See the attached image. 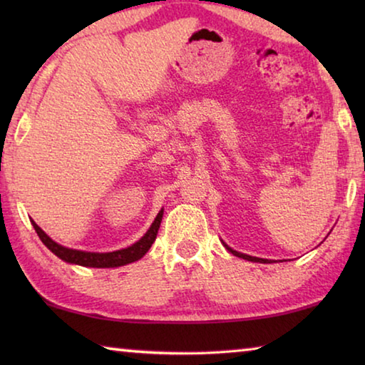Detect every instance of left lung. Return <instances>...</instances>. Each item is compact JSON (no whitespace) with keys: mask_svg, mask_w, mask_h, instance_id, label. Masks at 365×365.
<instances>
[{"mask_svg":"<svg viewBox=\"0 0 365 365\" xmlns=\"http://www.w3.org/2000/svg\"><path fill=\"white\" fill-rule=\"evenodd\" d=\"M224 246L225 248L232 252V255H235V256H238V257H243V259H246V261H252V262H272V261H269V259H261V257H252V256H248V255H243V252H238V251H233L230 246H227L225 243H224Z\"/></svg>","mask_w":365,"mask_h":365,"instance_id":"obj_1","label":"left lung"}]
</instances>
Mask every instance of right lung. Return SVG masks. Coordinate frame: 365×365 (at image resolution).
Wrapping results in <instances>:
<instances>
[{
	"label": "right lung",
	"mask_w": 365,
	"mask_h": 365,
	"mask_svg": "<svg viewBox=\"0 0 365 365\" xmlns=\"http://www.w3.org/2000/svg\"><path fill=\"white\" fill-rule=\"evenodd\" d=\"M163 212L164 211H159L158 217L154 219L153 225L150 227V230H148L145 233V237H141V240H138L137 243L128 246L125 250H119L113 252H86V251L66 248V246H61L56 242H53V240L49 238L34 220H32V225L35 228L36 235H38L40 240L43 242V245L66 262L85 265V267H119V265H125V264L138 261V259H141L146 255L148 250H150L151 245L154 243V240H156L160 220H163Z\"/></svg>",
	"instance_id": "right-lung-1"
}]
</instances>
